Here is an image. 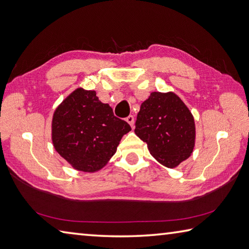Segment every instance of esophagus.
I'll use <instances>...</instances> for the list:
<instances>
[{"label":"esophagus","instance_id":"obj_1","mask_svg":"<svg viewBox=\"0 0 249 249\" xmlns=\"http://www.w3.org/2000/svg\"><path fill=\"white\" fill-rule=\"evenodd\" d=\"M125 120H126V123H128V124L133 128V126H134V117L130 115V116L126 117Z\"/></svg>","mask_w":249,"mask_h":249}]
</instances>
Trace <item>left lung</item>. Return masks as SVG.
I'll return each instance as SVG.
<instances>
[{"instance_id": "1", "label": "left lung", "mask_w": 249, "mask_h": 249, "mask_svg": "<svg viewBox=\"0 0 249 249\" xmlns=\"http://www.w3.org/2000/svg\"><path fill=\"white\" fill-rule=\"evenodd\" d=\"M134 132L147 144L152 156L168 168L179 166L193 153L194 117L173 92L151 93L141 105Z\"/></svg>"}]
</instances>
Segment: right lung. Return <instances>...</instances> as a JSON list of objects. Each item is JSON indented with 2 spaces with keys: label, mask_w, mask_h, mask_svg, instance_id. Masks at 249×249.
<instances>
[{
  "label": "right lung",
  "mask_w": 249,
  "mask_h": 249,
  "mask_svg": "<svg viewBox=\"0 0 249 249\" xmlns=\"http://www.w3.org/2000/svg\"><path fill=\"white\" fill-rule=\"evenodd\" d=\"M130 130L128 123L98 100L95 91L79 88L54 111L52 141L74 169L94 172L114 156L121 138Z\"/></svg>",
  "instance_id": "1"
}]
</instances>
